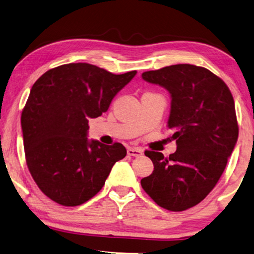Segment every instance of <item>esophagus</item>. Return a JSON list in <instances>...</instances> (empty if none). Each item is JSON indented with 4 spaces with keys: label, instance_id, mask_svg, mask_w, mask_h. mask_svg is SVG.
<instances>
[{
    "label": "esophagus",
    "instance_id": "34e87169",
    "mask_svg": "<svg viewBox=\"0 0 254 254\" xmlns=\"http://www.w3.org/2000/svg\"><path fill=\"white\" fill-rule=\"evenodd\" d=\"M127 154L130 157H140V155H143V151L138 147H129L127 150Z\"/></svg>",
    "mask_w": 254,
    "mask_h": 254
}]
</instances>
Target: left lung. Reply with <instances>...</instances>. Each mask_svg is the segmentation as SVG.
<instances>
[{
	"label": "left lung",
	"instance_id": "obj_1",
	"mask_svg": "<svg viewBox=\"0 0 254 254\" xmlns=\"http://www.w3.org/2000/svg\"><path fill=\"white\" fill-rule=\"evenodd\" d=\"M170 94L168 128L177 150L165 158L145 151L154 170L140 181L158 205L184 211L203 200L224 173L239 138L235 103L219 77L193 64H174L142 73Z\"/></svg>",
	"mask_w": 254,
	"mask_h": 254
}]
</instances>
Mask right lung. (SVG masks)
Here are the masks:
<instances>
[{"label":"right lung","mask_w":254,"mask_h":254,"mask_svg":"<svg viewBox=\"0 0 254 254\" xmlns=\"http://www.w3.org/2000/svg\"><path fill=\"white\" fill-rule=\"evenodd\" d=\"M136 73L115 75L79 62L51 69L35 81L21 115L23 147L35 183L51 200L85 203L126 157L123 144L88 139V120L107 112Z\"/></svg>","instance_id":"1"}]
</instances>
